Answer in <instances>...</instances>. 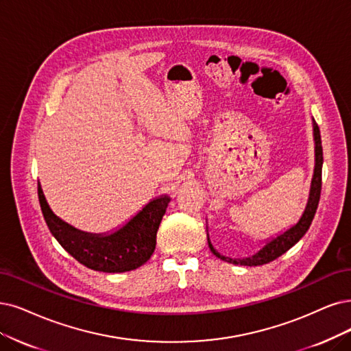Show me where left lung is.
Wrapping results in <instances>:
<instances>
[{"label": "left lung", "mask_w": 351, "mask_h": 351, "mask_svg": "<svg viewBox=\"0 0 351 351\" xmlns=\"http://www.w3.org/2000/svg\"><path fill=\"white\" fill-rule=\"evenodd\" d=\"M313 132H314V145H315V166H314V175L313 180H311V188H309V195L308 201L305 205V210L302 215L300 217L298 221L282 231L280 234L276 237H271L265 240L263 245L258 249L254 254L243 257V258H231L227 256L219 254L210 240L208 236V245L210 250L224 262L232 263V265H240V266H262L269 262H274L275 258L282 256L283 253H287L292 245H295L298 241H300L305 232L308 231L311 223H313L314 215L318 208V202H319V195H321V175H322V146H321V134H319V128L313 119Z\"/></svg>", "instance_id": "1"}]
</instances>
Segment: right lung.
I'll return each instance as SVG.
<instances>
[{
  "instance_id": "obj_1",
  "label": "right lung",
  "mask_w": 351,
  "mask_h": 351,
  "mask_svg": "<svg viewBox=\"0 0 351 351\" xmlns=\"http://www.w3.org/2000/svg\"><path fill=\"white\" fill-rule=\"evenodd\" d=\"M37 192L46 224L62 247L84 266L106 274L134 270L149 261L156 249L160 221L171 202L167 195L153 198L120 228L94 234L75 228L51 211L40 182Z\"/></svg>"
}]
</instances>
